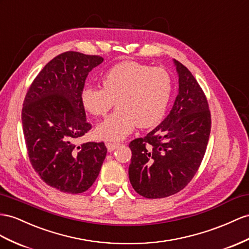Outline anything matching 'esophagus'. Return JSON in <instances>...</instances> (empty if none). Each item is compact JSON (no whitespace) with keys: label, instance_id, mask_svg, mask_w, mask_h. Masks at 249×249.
Returning <instances> with one entry per match:
<instances>
[{"label":"esophagus","instance_id":"esophagus-1","mask_svg":"<svg viewBox=\"0 0 249 249\" xmlns=\"http://www.w3.org/2000/svg\"><path fill=\"white\" fill-rule=\"evenodd\" d=\"M106 147L108 149V151H113L114 149H117V147H119L118 143H113V142H106Z\"/></svg>","mask_w":249,"mask_h":249}]
</instances>
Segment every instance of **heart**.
<instances>
[{"label":"heart","mask_w":249,"mask_h":249,"mask_svg":"<svg viewBox=\"0 0 249 249\" xmlns=\"http://www.w3.org/2000/svg\"><path fill=\"white\" fill-rule=\"evenodd\" d=\"M103 89L88 86L81 92L83 107L95 117H105L117 101L118 109L98 125L101 139L120 141L135 129L150 128L162 120L168 106L173 82L167 70L126 61L102 78Z\"/></svg>","instance_id":"1"}]
</instances>
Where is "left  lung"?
<instances>
[{
	"label": "left lung",
	"instance_id": "8db88e82",
	"mask_svg": "<svg viewBox=\"0 0 249 249\" xmlns=\"http://www.w3.org/2000/svg\"><path fill=\"white\" fill-rule=\"evenodd\" d=\"M179 89L168 116L144 138L130 142L128 175L139 195L161 199L193 179L205 155L212 127L208 103L189 70L174 60Z\"/></svg>",
	"mask_w": 249,
	"mask_h": 249
}]
</instances>
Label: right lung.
I'll use <instances>...</instances> for the list:
<instances>
[{"instance_id":"obj_1","label":"right lung","mask_w":249,"mask_h":249,"mask_svg":"<svg viewBox=\"0 0 249 249\" xmlns=\"http://www.w3.org/2000/svg\"><path fill=\"white\" fill-rule=\"evenodd\" d=\"M99 55L67 52L47 63L29 87L22 109L29 160L41 179L67 194H81L94 183L107 148L103 142L76 145L90 130L81 102L89 71Z\"/></svg>"}]
</instances>
